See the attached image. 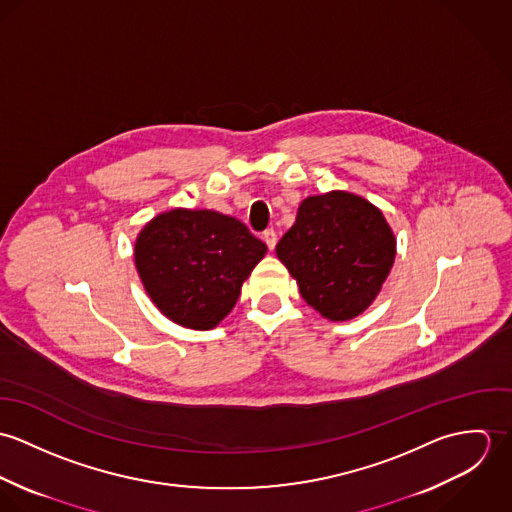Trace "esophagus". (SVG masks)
I'll list each match as a JSON object with an SVG mask.
<instances>
[{
  "label": "esophagus",
  "instance_id": "1",
  "mask_svg": "<svg viewBox=\"0 0 512 512\" xmlns=\"http://www.w3.org/2000/svg\"><path fill=\"white\" fill-rule=\"evenodd\" d=\"M262 238H264L266 246H268L270 250H274V246H276V242H278V234H276V230H274V228H268V230L262 234Z\"/></svg>",
  "mask_w": 512,
  "mask_h": 512
}]
</instances>
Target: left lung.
<instances>
[{"mask_svg":"<svg viewBox=\"0 0 512 512\" xmlns=\"http://www.w3.org/2000/svg\"><path fill=\"white\" fill-rule=\"evenodd\" d=\"M276 254L307 305L329 321H349L382 290L396 258V236L365 197L329 191L301 201Z\"/></svg>","mask_w":512,"mask_h":512,"instance_id":"1","label":"left lung"}]
</instances>
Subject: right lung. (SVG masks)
Here are the masks:
<instances>
[{
    "mask_svg": "<svg viewBox=\"0 0 512 512\" xmlns=\"http://www.w3.org/2000/svg\"><path fill=\"white\" fill-rule=\"evenodd\" d=\"M268 246L244 222L209 209H171L146 222L134 262L153 305L173 323L209 331L232 311Z\"/></svg>",
    "mask_w": 512,
    "mask_h": 512,
    "instance_id": "add662e5",
    "label": "right lung"
}]
</instances>
